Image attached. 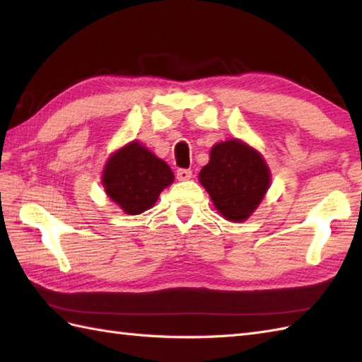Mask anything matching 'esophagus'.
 I'll return each instance as SVG.
<instances>
[{
  "mask_svg": "<svg viewBox=\"0 0 362 362\" xmlns=\"http://www.w3.org/2000/svg\"><path fill=\"white\" fill-rule=\"evenodd\" d=\"M191 177H193V171H191V169H187V168L177 169V179L179 180H188Z\"/></svg>",
  "mask_w": 362,
  "mask_h": 362,
  "instance_id": "34e87169",
  "label": "esophagus"
}]
</instances>
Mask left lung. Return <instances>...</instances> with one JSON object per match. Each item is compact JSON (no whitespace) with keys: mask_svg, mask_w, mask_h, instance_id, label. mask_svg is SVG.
Masks as SVG:
<instances>
[{"mask_svg":"<svg viewBox=\"0 0 362 362\" xmlns=\"http://www.w3.org/2000/svg\"><path fill=\"white\" fill-rule=\"evenodd\" d=\"M218 211L228 221L247 219L266 194L271 182L263 157L240 140L213 146L210 161L199 174Z\"/></svg>","mask_w":362,"mask_h":362,"instance_id":"left-lung-1","label":"left lung"}]
</instances>
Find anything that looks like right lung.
I'll use <instances>...</instances> for the list:
<instances>
[{"label": "right lung", "mask_w": 362, "mask_h": 362, "mask_svg": "<svg viewBox=\"0 0 362 362\" xmlns=\"http://www.w3.org/2000/svg\"><path fill=\"white\" fill-rule=\"evenodd\" d=\"M173 180L171 168L140 143H130L115 152L103 174L107 194L127 214L151 209Z\"/></svg>", "instance_id": "right-lung-1"}]
</instances>
